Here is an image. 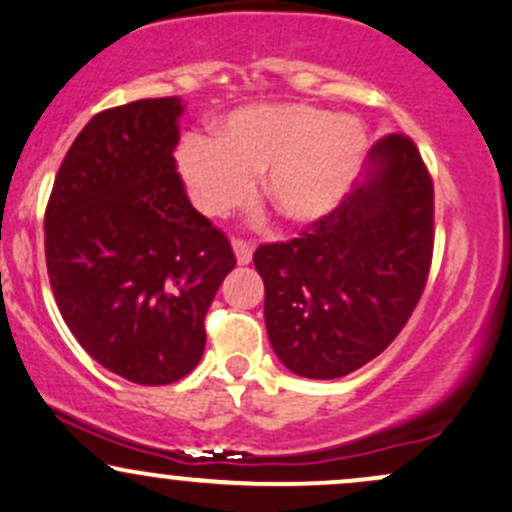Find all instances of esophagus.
Instances as JSON below:
<instances>
[{
  "instance_id": "34e87169",
  "label": "esophagus",
  "mask_w": 512,
  "mask_h": 512,
  "mask_svg": "<svg viewBox=\"0 0 512 512\" xmlns=\"http://www.w3.org/2000/svg\"><path fill=\"white\" fill-rule=\"evenodd\" d=\"M252 243H247L243 238H233V252H235V260H238V265H250L252 262Z\"/></svg>"
}]
</instances>
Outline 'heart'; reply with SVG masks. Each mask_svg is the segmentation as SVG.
Wrapping results in <instances>:
<instances>
[{"label": "heart", "instance_id": "b5f03b06", "mask_svg": "<svg viewBox=\"0 0 512 512\" xmlns=\"http://www.w3.org/2000/svg\"><path fill=\"white\" fill-rule=\"evenodd\" d=\"M362 126L306 104H269L235 111L213 140L187 138L179 170L196 209L223 216L262 177L265 204L289 226H308L345 199L362 165Z\"/></svg>", "mask_w": 512, "mask_h": 512}]
</instances>
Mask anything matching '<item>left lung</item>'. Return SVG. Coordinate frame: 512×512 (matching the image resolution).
Masks as SVG:
<instances>
[{"instance_id":"8db88e82","label":"left lung","mask_w":512,"mask_h":512,"mask_svg":"<svg viewBox=\"0 0 512 512\" xmlns=\"http://www.w3.org/2000/svg\"><path fill=\"white\" fill-rule=\"evenodd\" d=\"M432 243V177L413 140L389 133L338 209L299 238L255 250L267 335L284 367L338 379L381 355L423 296Z\"/></svg>"}]
</instances>
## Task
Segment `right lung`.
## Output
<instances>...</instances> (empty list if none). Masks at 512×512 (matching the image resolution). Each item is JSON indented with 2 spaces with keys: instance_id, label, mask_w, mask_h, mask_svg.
Returning <instances> with one entry per match:
<instances>
[{
  "instance_id": "right-lung-1",
  "label": "right lung",
  "mask_w": 512,
  "mask_h": 512,
  "mask_svg": "<svg viewBox=\"0 0 512 512\" xmlns=\"http://www.w3.org/2000/svg\"><path fill=\"white\" fill-rule=\"evenodd\" d=\"M177 97L99 111L67 150L46 206L55 303L87 355L143 386L179 381L204 355V318L235 267L174 162Z\"/></svg>"
}]
</instances>
